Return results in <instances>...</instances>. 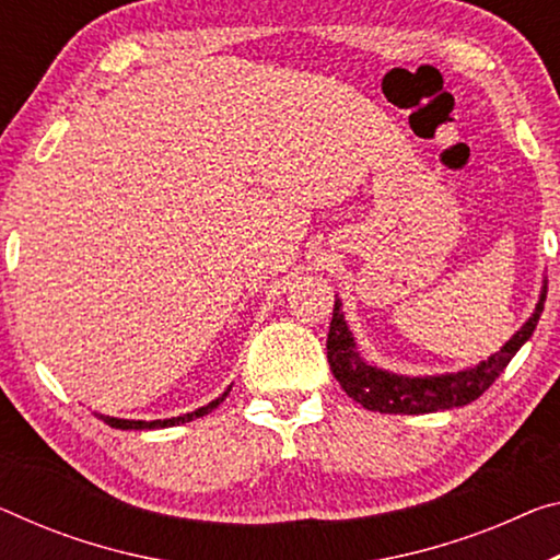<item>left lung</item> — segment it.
Wrapping results in <instances>:
<instances>
[{
	"label": "left lung",
	"instance_id": "left-lung-1",
	"mask_svg": "<svg viewBox=\"0 0 560 560\" xmlns=\"http://www.w3.org/2000/svg\"><path fill=\"white\" fill-rule=\"evenodd\" d=\"M548 292V280L540 288L536 310H533L526 323L515 330L513 338L505 346L493 352L488 360H480L478 365L463 368L458 373L441 375H400L393 370L377 368L360 355V348L352 330L348 328L346 313H342L340 298H335L332 320L328 332V363L335 381L342 385L352 400L375 412H393V416H420V412L451 410L468 406L480 398L495 377L503 373L511 363L515 352L526 346L528 338L536 330L538 317L544 313Z\"/></svg>",
	"mask_w": 560,
	"mask_h": 560
}]
</instances>
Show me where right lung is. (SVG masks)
Returning a JSON list of instances; mask_svg holds the SVG:
<instances>
[{
    "label": "right lung",
    "instance_id": "obj_1",
    "mask_svg": "<svg viewBox=\"0 0 560 560\" xmlns=\"http://www.w3.org/2000/svg\"><path fill=\"white\" fill-rule=\"evenodd\" d=\"M232 388V385H230ZM230 388L220 395V398H214L212 402H208V406L197 408L192 412H185V416H177V418H165V420H127V418H112V416H100V412H94V416H100L102 420H105L107 425L112 428H119V430H154V428H172V425H179V423H190V420L195 418H202L208 416V412H212L214 408L220 406L222 400L228 398Z\"/></svg>",
    "mask_w": 560,
    "mask_h": 560
}]
</instances>
